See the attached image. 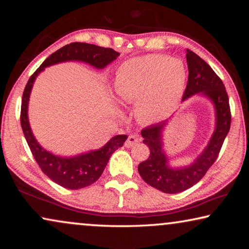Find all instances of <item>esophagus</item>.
<instances>
[{"instance_id":"1","label":"esophagus","mask_w":249,"mask_h":249,"mask_svg":"<svg viewBox=\"0 0 249 249\" xmlns=\"http://www.w3.org/2000/svg\"><path fill=\"white\" fill-rule=\"evenodd\" d=\"M138 142H140V140H138L136 135H129L127 137V141L125 142V146L127 147V148H130V147L137 145Z\"/></svg>"}]
</instances>
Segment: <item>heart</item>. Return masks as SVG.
<instances>
[{"instance_id": "obj_1", "label": "heart", "mask_w": 249, "mask_h": 249, "mask_svg": "<svg viewBox=\"0 0 249 249\" xmlns=\"http://www.w3.org/2000/svg\"><path fill=\"white\" fill-rule=\"evenodd\" d=\"M185 67L180 59L150 53L129 59L117 70L115 92L124 102H136L138 113L148 120L162 119L182 94Z\"/></svg>"}]
</instances>
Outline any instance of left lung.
Listing matches in <instances>:
<instances>
[{
  "instance_id": "left-lung-1",
  "label": "left lung",
  "mask_w": 249,
  "mask_h": 249,
  "mask_svg": "<svg viewBox=\"0 0 249 249\" xmlns=\"http://www.w3.org/2000/svg\"><path fill=\"white\" fill-rule=\"evenodd\" d=\"M189 77L182 100L196 93H202L213 101L216 109V128L208 147L191 166L171 169L161 149L162 124L149 125L142 129L145 145L150 155L138 165V172L146 183L165 193L182 192L199 182L218 157L223 142L231 127V107L229 95L221 78L214 70L191 50H187Z\"/></svg>"
}]
</instances>
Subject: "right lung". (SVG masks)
I'll return each instance as SVG.
<instances>
[{
  "label": "right lung",
  "mask_w": 249,
  "mask_h": 249,
  "mask_svg": "<svg viewBox=\"0 0 249 249\" xmlns=\"http://www.w3.org/2000/svg\"><path fill=\"white\" fill-rule=\"evenodd\" d=\"M119 54L120 53L115 52L114 49L100 47V46L92 44L71 43L66 45L46 59L39 68L31 75L24 89L22 107H20V125H22L24 136L26 138L29 149L41 171L53 182L66 189L77 190V189H81L94 183L103 174L109 157L117 148L124 145L127 136L117 135L101 149L72 158H62L48 153L44 148H41L29 127L27 107L33 83L40 71H43L45 67L50 65L67 60H81L96 67V68L102 69L109 62L115 60Z\"/></svg>",
  "instance_id": "right-lung-1"
}]
</instances>
